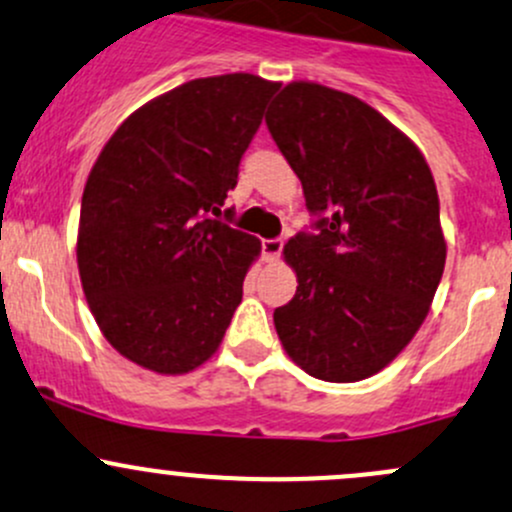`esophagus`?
Returning a JSON list of instances; mask_svg holds the SVG:
<instances>
[{"instance_id": "esophagus-1", "label": "esophagus", "mask_w": 512, "mask_h": 512, "mask_svg": "<svg viewBox=\"0 0 512 512\" xmlns=\"http://www.w3.org/2000/svg\"><path fill=\"white\" fill-rule=\"evenodd\" d=\"M282 247H284V242L279 238L262 240V257H265L267 262H274L279 255H282Z\"/></svg>"}]
</instances>
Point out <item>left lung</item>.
<instances>
[{
	"instance_id": "8db88e82",
	"label": "left lung",
	"mask_w": 512,
	"mask_h": 512,
	"mask_svg": "<svg viewBox=\"0 0 512 512\" xmlns=\"http://www.w3.org/2000/svg\"><path fill=\"white\" fill-rule=\"evenodd\" d=\"M267 127L316 218L284 245L299 287L274 309L279 341L314 378L365 380L412 341L439 287L434 176L378 110L326 85L289 83Z\"/></svg>"
}]
</instances>
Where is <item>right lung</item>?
Here are the masks:
<instances>
[{"instance_id":"right-lung-1","label":"right lung","mask_w":512,"mask_h":512,"mask_svg":"<svg viewBox=\"0 0 512 512\" xmlns=\"http://www.w3.org/2000/svg\"><path fill=\"white\" fill-rule=\"evenodd\" d=\"M277 90L250 73L191 80L102 147L80 203L78 270L100 331L132 363L181 375L218 351L260 255L220 206Z\"/></svg>"}]
</instances>
